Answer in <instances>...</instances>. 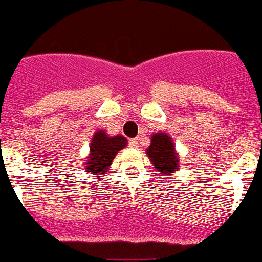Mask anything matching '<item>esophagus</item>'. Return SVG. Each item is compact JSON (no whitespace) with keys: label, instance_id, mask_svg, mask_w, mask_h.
I'll return each mask as SVG.
<instances>
[{"label":"esophagus","instance_id":"34e87169","mask_svg":"<svg viewBox=\"0 0 262 262\" xmlns=\"http://www.w3.org/2000/svg\"><path fill=\"white\" fill-rule=\"evenodd\" d=\"M129 145H130L132 148L139 147V139H130V140H129Z\"/></svg>","mask_w":262,"mask_h":262}]
</instances>
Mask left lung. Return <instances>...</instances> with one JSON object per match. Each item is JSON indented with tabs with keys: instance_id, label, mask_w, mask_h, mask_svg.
<instances>
[{
	"instance_id": "obj_1",
	"label": "left lung",
	"mask_w": 262,
	"mask_h": 262,
	"mask_svg": "<svg viewBox=\"0 0 262 262\" xmlns=\"http://www.w3.org/2000/svg\"><path fill=\"white\" fill-rule=\"evenodd\" d=\"M151 145L147 149L149 159L160 174L170 175L178 167V156L175 154L174 144L166 133L152 136Z\"/></svg>"
}]
</instances>
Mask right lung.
Returning <instances> with one entry per match:
<instances>
[{
	"label": "right lung",
	"mask_w": 262,
	"mask_h": 262,
	"mask_svg": "<svg viewBox=\"0 0 262 262\" xmlns=\"http://www.w3.org/2000/svg\"><path fill=\"white\" fill-rule=\"evenodd\" d=\"M125 147L126 139L123 136L108 137L103 130L96 132L91 141L90 159L87 160L85 167L92 174L102 175L110 167L115 155Z\"/></svg>",
	"instance_id": "1"
}]
</instances>
